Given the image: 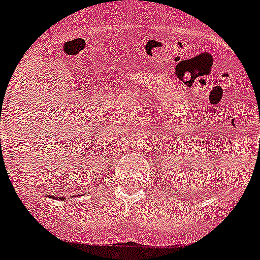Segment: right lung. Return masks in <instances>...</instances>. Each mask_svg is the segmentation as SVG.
<instances>
[{
  "label": "right lung",
  "mask_w": 260,
  "mask_h": 260,
  "mask_svg": "<svg viewBox=\"0 0 260 260\" xmlns=\"http://www.w3.org/2000/svg\"><path fill=\"white\" fill-rule=\"evenodd\" d=\"M78 196H79V195H78ZM47 198H48V195H47ZM50 198L55 199V200H60V201H64V200H67V199H65L64 196H59V198H56V196H52V195H51ZM74 198H75V196H74Z\"/></svg>",
  "instance_id": "obj_1"
}]
</instances>
